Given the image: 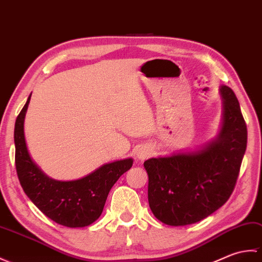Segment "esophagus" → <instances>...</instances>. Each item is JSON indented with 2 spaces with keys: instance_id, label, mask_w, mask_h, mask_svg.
<instances>
[{
  "instance_id": "esophagus-1",
  "label": "esophagus",
  "mask_w": 262,
  "mask_h": 262,
  "mask_svg": "<svg viewBox=\"0 0 262 262\" xmlns=\"http://www.w3.org/2000/svg\"><path fill=\"white\" fill-rule=\"evenodd\" d=\"M149 156H150V151L148 149H140V150H138V152H137V157L140 160L147 159Z\"/></svg>"
}]
</instances>
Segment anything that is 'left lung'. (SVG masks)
Returning <instances> with one entry per match:
<instances>
[{
	"label": "left lung",
	"instance_id": "1",
	"mask_svg": "<svg viewBox=\"0 0 262 262\" xmlns=\"http://www.w3.org/2000/svg\"><path fill=\"white\" fill-rule=\"evenodd\" d=\"M220 93L223 121L214 140L197 151L143 164L149 176V206L167 225L200 222L225 204L235 187L247 149V124L234 92L222 85Z\"/></svg>",
	"mask_w": 262,
	"mask_h": 262
}]
</instances>
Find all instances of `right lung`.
Segmentation results:
<instances>
[{
	"label": "right lung",
	"mask_w": 262,
	"mask_h": 262,
	"mask_svg": "<svg viewBox=\"0 0 262 262\" xmlns=\"http://www.w3.org/2000/svg\"><path fill=\"white\" fill-rule=\"evenodd\" d=\"M30 96L14 125L15 168L29 199L54 222L67 228H84L101 216L112 186L132 167V158L116 160L76 180H56L34 164L27 148L25 118Z\"/></svg>",
	"instance_id": "1"
}]
</instances>
